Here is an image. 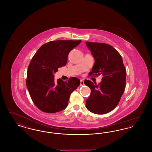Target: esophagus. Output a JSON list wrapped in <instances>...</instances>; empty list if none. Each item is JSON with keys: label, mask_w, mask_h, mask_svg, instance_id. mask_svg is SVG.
Returning <instances> with one entry per match:
<instances>
[{"label": "esophagus", "mask_w": 152, "mask_h": 152, "mask_svg": "<svg viewBox=\"0 0 152 152\" xmlns=\"http://www.w3.org/2000/svg\"><path fill=\"white\" fill-rule=\"evenodd\" d=\"M84 84V83L83 79L80 80V86H83Z\"/></svg>", "instance_id": "obj_1"}]
</instances>
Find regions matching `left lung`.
<instances>
[{"mask_svg":"<svg viewBox=\"0 0 152 152\" xmlns=\"http://www.w3.org/2000/svg\"><path fill=\"white\" fill-rule=\"evenodd\" d=\"M86 43L94 58L89 75L103 76L99 85L84 80L91 90L86 100V108L95 114H105L115 108L121 99L125 88L126 71L121 56L112 46L89 42Z\"/></svg>","mask_w":152,"mask_h":152,"instance_id":"obj_1","label":"left lung"}]
</instances>
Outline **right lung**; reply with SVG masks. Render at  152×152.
<instances>
[{"mask_svg":"<svg viewBox=\"0 0 152 152\" xmlns=\"http://www.w3.org/2000/svg\"><path fill=\"white\" fill-rule=\"evenodd\" d=\"M81 40L51 41L42 45L28 67L26 84L36 107L48 113L61 111L68 106L70 95L79 86L80 81L71 77L67 81L55 80L58 68L65 66L68 55Z\"/></svg>","mask_w":152,"mask_h":152,"instance_id":"add662e5","label":"right lung"}]
</instances>
